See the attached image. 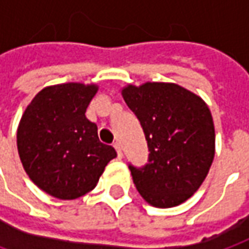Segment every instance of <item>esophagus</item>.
<instances>
[{
  "mask_svg": "<svg viewBox=\"0 0 249 249\" xmlns=\"http://www.w3.org/2000/svg\"><path fill=\"white\" fill-rule=\"evenodd\" d=\"M114 149L117 150V156H118V159H121L123 157V150H121V144H120V142H114Z\"/></svg>",
  "mask_w": 249,
  "mask_h": 249,
  "instance_id": "1",
  "label": "esophagus"
}]
</instances>
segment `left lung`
Wrapping results in <instances>:
<instances>
[{"label": "left lung", "instance_id": "obj_1", "mask_svg": "<svg viewBox=\"0 0 249 249\" xmlns=\"http://www.w3.org/2000/svg\"><path fill=\"white\" fill-rule=\"evenodd\" d=\"M123 98L149 147L143 167L128 165L138 192L153 207L182 204L201 186L215 156L210 108L190 90L167 82L128 85Z\"/></svg>", "mask_w": 249, "mask_h": 249}]
</instances>
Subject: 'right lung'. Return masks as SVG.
Instances as JSON below:
<instances>
[{
	"label": "right lung",
	"instance_id": "add662e5",
	"mask_svg": "<svg viewBox=\"0 0 249 249\" xmlns=\"http://www.w3.org/2000/svg\"><path fill=\"white\" fill-rule=\"evenodd\" d=\"M96 85L77 82L47 87L24 110L18 151L31 180L52 197L74 200L95 189L113 146L99 141L98 126L85 111Z\"/></svg>",
	"mask_w": 249,
	"mask_h": 249
}]
</instances>
